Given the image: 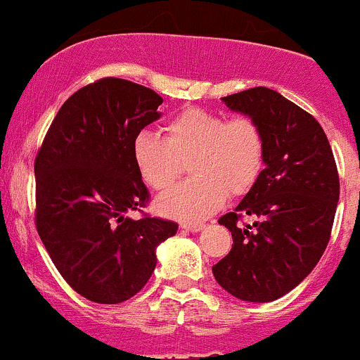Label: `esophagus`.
I'll use <instances>...</instances> for the list:
<instances>
[{"label":"esophagus","mask_w":360,"mask_h":360,"mask_svg":"<svg viewBox=\"0 0 360 360\" xmlns=\"http://www.w3.org/2000/svg\"><path fill=\"white\" fill-rule=\"evenodd\" d=\"M204 223H190V221H183L181 223V229L188 230V232H200L202 229H204Z\"/></svg>","instance_id":"esophagus-1"}]
</instances>
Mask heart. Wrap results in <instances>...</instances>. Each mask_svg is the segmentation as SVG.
<instances>
[{
  "mask_svg": "<svg viewBox=\"0 0 360 360\" xmlns=\"http://www.w3.org/2000/svg\"><path fill=\"white\" fill-rule=\"evenodd\" d=\"M131 155L142 181L156 191L172 186L190 162L193 179L158 198L156 209L170 218L198 221L225 202L226 193H248L260 177L265 160L262 130L253 120L202 109H186L165 124V141L139 131Z\"/></svg>",
  "mask_w": 360,
  "mask_h": 360,
  "instance_id": "1",
  "label": "heart"
}]
</instances>
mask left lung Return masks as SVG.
<instances>
[{
  "mask_svg": "<svg viewBox=\"0 0 360 360\" xmlns=\"http://www.w3.org/2000/svg\"><path fill=\"white\" fill-rule=\"evenodd\" d=\"M221 100L258 124L265 169L239 205L218 219L233 244L212 274L233 297L276 301L326 251L340 200L336 162L319 121L274 89L258 86ZM244 215L253 226L240 223Z\"/></svg>",
  "mask_w": 360,
  "mask_h": 360,
  "instance_id": "8db88e82",
  "label": "left lung"
}]
</instances>
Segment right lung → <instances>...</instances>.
<instances>
[{
    "mask_svg": "<svg viewBox=\"0 0 360 360\" xmlns=\"http://www.w3.org/2000/svg\"><path fill=\"white\" fill-rule=\"evenodd\" d=\"M163 98L149 87L105 77L80 87L56 114L34 160L38 236L66 283L100 304L144 288L156 248L177 223L142 216L149 191L131 142L160 120Z\"/></svg>",
    "mask_w": 360,
    "mask_h": 360,
    "instance_id": "1",
    "label": "right lung"
}]
</instances>
